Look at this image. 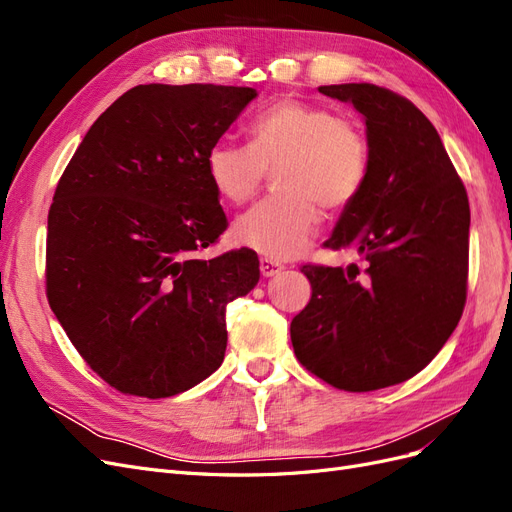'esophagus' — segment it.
I'll use <instances>...</instances> for the list:
<instances>
[{"label": "esophagus", "instance_id": "obj_1", "mask_svg": "<svg viewBox=\"0 0 512 512\" xmlns=\"http://www.w3.org/2000/svg\"><path fill=\"white\" fill-rule=\"evenodd\" d=\"M284 269L282 262H275V260H269V258H260V273L262 277H273Z\"/></svg>", "mask_w": 512, "mask_h": 512}]
</instances>
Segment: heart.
<instances>
[{
  "label": "heart",
  "instance_id": "b5f03b06",
  "mask_svg": "<svg viewBox=\"0 0 512 512\" xmlns=\"http://www.w3.org/2000/svg\"><path fill=\"white\" fill-rule=\"evenodd\" d=\"M252 145L218 141L207 153L215 192L243 205L260 190L267 170H280L265 200L235 222L232 237L269 260L305 252L320 224V207L339 211L359 196L369 170V145L354 119L301 100H280L250 126Z\"/></svg>",
  "mask_w": 512,
  "mask_h": 512
}]
</instances>
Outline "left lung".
Instances as JSON below:
<instances>
[{"label":"left lung","mask_w":512,"mask_h":512,"mask_svg":"<svg viewBox=\"0 0 512 512\" xmlns=\"http://www.w3.org/2000/svg\"><path fill=\"white\" fill-rule=\"evenodd\" d=\"M363 115L369 170L333 228L350 265L301 271L312 299L290 322L297 359L344 391L416 376L455 331L466 303L470 205L440 134L418 108L369 83L318 87Z\"/></svg>","instance_id":"left-lung-1"}]
</instances>
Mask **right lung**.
<instances>
[{
	"instance_id": "obj_1",
	"label": "right lung",
	"mask_w": 512,
	"mask_h": 512,
	"mask_svg": "<svg viewBox=\"0 0 512 512\" xmlns=\"http://www.w3.org/2000/svg\"><path fill=\"white\" fill-rule=\"evenodd\" d=\"M256 96L138 85L96 119L57 183L46 297L87 365L121 393L177 395L224 361L226 305L258 284V256L194 252L228 226L207 153Z\"/></svg>"
}]
</instances>
